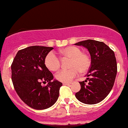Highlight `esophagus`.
<instances>
[{
  "mask_svg": "<svg viewBox=\"0 0 128 128\" xmlns=\"http://www.w3.org/2000/svg\"><path fill=\"white\" fill-rule=\"evenodd\" d=\"M70 84V82H63V84H64V85H68Z\"/></svg>",
  "mask_w": 128,
  "mask_h": 128,
  "instance_id": "obj_1",
  "label": "esophagus"
}]
</instances>
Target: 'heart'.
<instances>
[{"mask_svg": "<svg viewBox=\"0 0 128 128\" xmlns=\"http://www.w3.org/2000/svg\"><path fill=\"white\" fill-rule=\"evenodd\" d=\"M60 54L63 58H70L68 70H63L56 75V80L63 82H70L78 74L88 71L91 65V59L88 54L81 52L76 46H68L61 49ZM45 64L50 70H58L61 66L60 60L53 52H50L45 58Z\"/></svg>", "mask_w": 128, "mask_h": 128, "instance_id": "1", "label": "heart"}]
</instances>
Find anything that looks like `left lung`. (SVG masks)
<instances>
[{
	"label": "left lung",
	"instance_id": "left-lung-1",
	"mask_svg": "<svg viewBox=\"0 0 128 128\" xmlns=\"http://www.w3.org/2000/svg\"><path fill=\"white\" fill-rule=\"evenodd\" d=\"M75 45L86 47L91 56V65L86 75L89 82L86 83L87 80L80 82L81 90L76 94V97L82 103H99L114 86L117 72L115 53L104 43L93 40L80 42Z\"/></svg>",
	"mask_w": 128,
	"mask_h": 128
}]
</instances>
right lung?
<instances>
[{
  "mask_svg": "<svg viewBox=\"0 0 128 128\" xmlns=\"http://www.w3.org/2000/svg\"><path fill=\"white\" fill-rule=\"evenodd\" d=\"M53 47L30 46L18 50L11 64V80L18 96L26 104L36 110H44L58 100L62 82L45 65V58ZM48 82L46 86L42 82Z\"/></svg>",
  "mask_w": 128,
  "mask_h": 128,
  "instance_id": "obj_1",
  "label": "right lung"
}]
</instances>
